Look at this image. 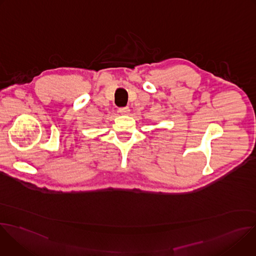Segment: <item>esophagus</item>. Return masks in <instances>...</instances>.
Wrapping results in <instances>:
<instances>
[{"label":"esophagus","mask_w":256,"mask_h":256,"mask_svg":"<svg viewBox=\"0 0 256 256\" xmlns=\"http://www.w3.org/2000/svg\"><path fill=\"white\" fill-rule=\"evenodd\" d=\"M118 112L122 114H128L130 112V107L126 106V107H120L118 108Z\"/></svg>","instance_id":"esophagus-1"}]
</instances>
